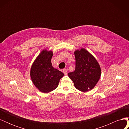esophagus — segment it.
<instances>
[{
    "label": "esophagus",
    "mask_w": 129,
    "mask_h": 129,
    "mask_svg": "<svg viewBox=\"0 0 129 129\" xmlns=\"http://www.w3.org/2000/svg\"><path fill=\"white\" fill-rule=\"evenodd\" d=\"M63 73H64L65 75H67V71L66 69H63Z\"/></svg>",
    "instance_id": "esophagus-1"
}]
</instances>
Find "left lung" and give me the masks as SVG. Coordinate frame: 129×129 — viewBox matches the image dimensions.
Instances as JSON below:
<instances>
[{"instance_id":"1","label":"left lung","mask_w":129,"mask_h":129,"mask_svg":"<svg viewBox=\"0 0 129 129\" xmlns=\"http://www.w3.org/2000/svg\"><path fill=\"white\" fill-rule=\"evenodd\" d=\"M75 70L68 75L79 90H91L99 81L101 75L100 66L95 57L83 48L74 52Z\"/></svg>"}]
</instances>
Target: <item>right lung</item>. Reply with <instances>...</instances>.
<instances>
[{
  "label": "right lung",
  "mask_w": 129,
  "mask_h": 129,
  "mask_svg": "<svg viewBox=\"0 0 129 129\" xmlns=\"http://www.w3.org/2000/svg\"><path fill=\"white\" fill-rule=\"evenodd\" d=\"M53 55L52 50H42L31 66V80L36 88L43 93H48L55 89L64 75L63 73L52 66Z\"/></svg>",
  "instance_id": "obj_1"
}]
</instances>
